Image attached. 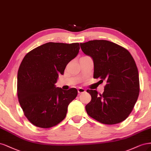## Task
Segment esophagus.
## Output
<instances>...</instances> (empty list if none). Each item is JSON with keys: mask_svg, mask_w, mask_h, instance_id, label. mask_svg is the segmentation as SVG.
<instances>
[{"mask_svg": "<svg viewBox=\"0 0 151 151\" xmlns=\"http://www.w3.org/2000/svg\"><path fill=\"white\" fill-rule=\"evenodd\" d=\"M85 91V90H84V88H81V87H80V88H78V93H84Z\"/></svg>", "mask_w": 151, "mask_h": 151, "instance_id": "obj_1", "label": "esophagus"}]
</instances>
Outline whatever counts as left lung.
Listing matches in <instances>:
<instances>
[{
  "label": "left lung",
  "mask_w": 151,
  "mask_h": 151,
  "mask_svg": "<svg viewBox=\"0 0 151 151\" xmlns=\"http://www.w3.org/2000/svg\"><path fill=\"white\" fill-rule=\"evenodd\" d=\"M85 55L92 58L94 78L105 80L102 95L87 90L91 100L85 106L88 115L100 123L113 125L127 119L137 100L139 72L133 57L125 48L106 40L80 44Z\"/></svg>",
  "instance_id": "left-lung-1"
}]
</instances>
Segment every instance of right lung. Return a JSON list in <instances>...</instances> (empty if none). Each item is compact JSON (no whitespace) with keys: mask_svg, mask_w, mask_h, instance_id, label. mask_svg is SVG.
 <instances>
[{"mask_svg":"<svg viewBox=\"0 0 151 151\" xmlns=\"http://www.w3.org/2000/svg\"><path fill=\"white\" fill-rule=\"evenodd\" d=\"M79 50L78 42H50L23 58L17 73V96L24 115L34 125L50 128L65 118L78 91L75 88L63 90L55 84Z\"/></svg>","mask_w":151,"mask_h":151,"instance_id":"1","label":"right lung"}]
</instances>
